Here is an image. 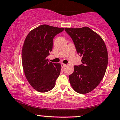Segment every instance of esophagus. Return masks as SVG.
Returning <instances> with one entry per match:
<instances>
[{"label": "esophagus", "instance_id": "esophagus-1", "mask_svg": "<svg viewBox=\"0 0 120 120\" xmlns=\"http://www.w3.org/2000/svg\"><path fill=\"white\" fill-rule=\"evenodd\" d=\"M61 64V66H62V67H63V68L65 67L66 66V64H64V63H62L61 64Z\"/></svg>", "mask_w": 120, "mask_h": 120}]
</instances>
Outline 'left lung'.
I'll use <instances>...</instances> for the list:
<instances>
[{"label":"left lung","instance_id":"8db88e82","mask_svg":"<svg viewBox=\"0 0 120 120\" xmlns=\"http://www.w3.org/2000/svg\"><path fill=\"white\" fill-rule=\"evenodd\" d=\"M72 39L82 64L74 66L69 76L71 86L77 92L86 94L94 90L103 78L108 64L106 47L100 36L88 27L66 28Z\"/></svg>","mask_w":120,"mask_h":120}]
</instances>
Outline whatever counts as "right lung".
<instances>
[{"label":"right lung","mask_w":120,"mask_h":120,"mask_svg":"<svg viewBox=\"0 0 120 120\" xmlns=\"http://www.w3.org/2000/svg\"><path fill=\"white\" fill-rule=\"evenodd\" d=\"M64 28L42 25L29 32L22 49V64L26 78L36 90L47 92L54 88L60 75V63L49 62L46 57L53 48V40Z\"/></svg>","instance_id":"obj_1"}]
</instances>
